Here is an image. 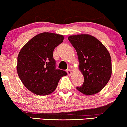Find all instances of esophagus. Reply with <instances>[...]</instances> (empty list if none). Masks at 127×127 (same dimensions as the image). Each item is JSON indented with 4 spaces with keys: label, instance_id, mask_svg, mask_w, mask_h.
Returning <instances> with one entry per match:
<instances>
[{
    "label": "esophagus",
    "instance_id": "34e87169",
    "mask_svg": "<svg viewBox=\"0 0 127 127\" xmlns=\"http://www.w3.org/2000/svg\"><path fill=\"white\" fill-rule=\"evenodd\" d=\"M67 73L68 76H70L71 75H72V72H71V70L70 69L67 70Z\"/></svg>",
    "mask_w": 127,
    "mask_h": 127
}]
</instances>
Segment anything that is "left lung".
<instances>
[{
	"label": "left lung",
	"instance_id": "8db88e82",
	"mask_svg": "<svg viewBox=\"0 0 127 127\" xmlns=\"http://www.w3.org/2000/svg\"><path fill=\"white\" fill-rule=\"evenodd\" d=\"M68 40L77 52L79 69L84 77L82 85L76 89L85 95L100 92L112 75V60L106 48L95 37L88 34L70 36Z\"/></svg>",
	"mask_w": 127,
	"mask_h": 127
}]
</instances>
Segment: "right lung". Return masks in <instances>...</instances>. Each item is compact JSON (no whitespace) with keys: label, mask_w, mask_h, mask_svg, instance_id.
<instances>
[{"label":"right lung","mask_w":127,"mask_h":127,"mask_svg":"<svg viewBox=\"0 0 127 127\" xmlns=\"http://www.w3.org/2000/svg\"><path fill=\"white\" fill-rule=\"evenodd\" d=\"M63 36L42 33L30 39L19 52L17 70L19 78L29 91L40 95L51 94L66 72L57 69L54 49L62 43Z\"/></svg>","instance_id":"1"}]
</instances>
